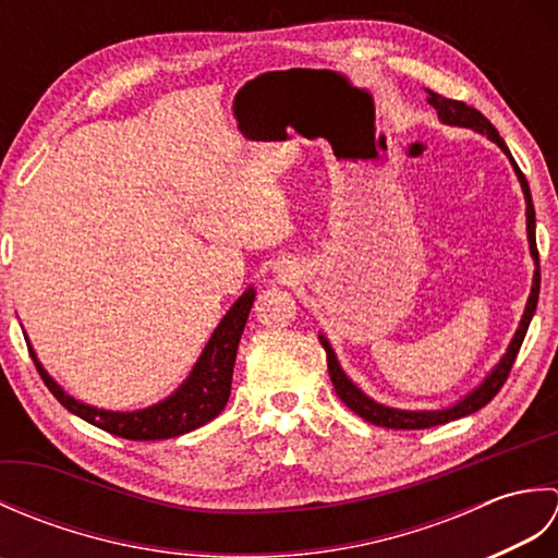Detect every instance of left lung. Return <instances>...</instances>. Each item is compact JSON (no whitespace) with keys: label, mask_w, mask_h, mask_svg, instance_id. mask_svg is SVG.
I'll use <instances>...</instances> for the list:
<instances>
[{"label":"left lung","mask_w":558,"mask_h":558,"mask_svg":"<svg viewBox=\"0 0 558 558\" xmlns=\"http://www.w3.org/2000/svg\"><path fill=\"white\" fill-rule=\"evenodd\" d=\"M426 93H429V98H426V102H429L432 108L438 112V120H441L444 124L475 129V132H480V134H487V138H492L494 144L506 153L508 160H511L513 170H515L518 180H520V186H523V194H525L527 242H530V254H532V258H535V278H532V290H530V298H527V304H525V314H523V318H520V326L515 330L511 345H508L506 354L501 357V362L494 366L492 374L484 378V381L475 390H472V393H468L465 398L458 400L456 405L444 408V410H420V412H414V410H396V408L381 405V402L372 400L369 396H364L362 390L354 386L350 378L345 376V372L340 369L338 357H336L333 348H330V342L324 336H318V340H322V345L326 350L328 374H330V381H333V388H336L338 398L345 402V405L352 412H357L362 420L372 422L376 426H386V429H429V426H438V424L460 420V417H465V414H472V412H477V410H482L484 405H487V402L496 393H499L501 386L506 384L508 374H511V366H513V362L518 357L520 345H523L525 333H527V326L532 322V316H535L537 300H539V252H537V240H535V206H532V196H530V186H527L525 174L520 172V168H518L513 156H511V150H508V146L504 144V138L499 136V132H496L494 124L480 110L470 108V105L460 102V100H450V98L438 96V93H434V90H426Z\"/></svg>","instance_id":"1"}]
</instances>
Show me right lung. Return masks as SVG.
I'll return each mask as SVG.
<instances>
[{
	"label": "right lung",
	"instance_id": "right-lung-1",
	"mask_svg": "<svg viewBox=\"0 0 558 558\" xmlns=\"http://www.w3.org/2000/svg\"><path fill=\"white\" fill-rule=\"evenodd\" d=\"M254 298V288H248L242 298L230 306V312L222 316L218 328L213 330L208 345L201 352L192 374L186 376V381L177 388L170 398L160 400L158 405H150L136 412H110L90 408L86 402H78L76 398L64 393V388L43 369V364L35 357L31 345L28 352L35 366H38L45 386L50 388V393L62 402L69 412H74L76 417L98 426V429L122 438H132V441H158V438L182 436L186 432L198 429V426H204L210 420H216L222 408L228 405L236 345H240L242 330L246 326L248 312H252Z\"/></svg>",
	"mask_w": 558,
	"mask_h": 558
}]
</instances>
